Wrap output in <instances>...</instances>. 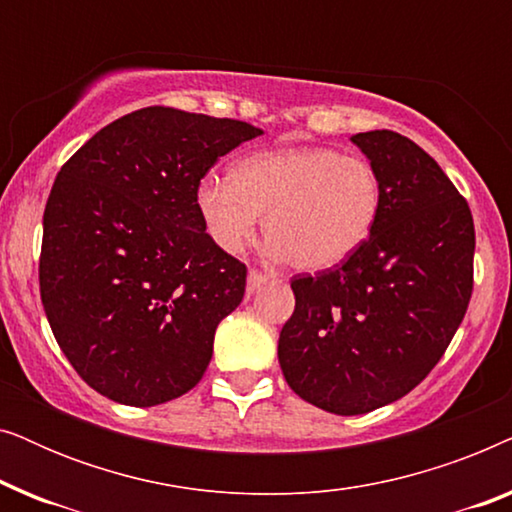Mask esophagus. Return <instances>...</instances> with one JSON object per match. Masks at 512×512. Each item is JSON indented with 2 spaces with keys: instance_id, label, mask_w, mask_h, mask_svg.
<instances>
[{
  "instance_id": "34e87169",
  "label": "esophagus",
  "mask_w": 512,
  "mask_h": 512,
  "mask_svg": "<svg viewBox=\"0 0 512 512\" xmlns=\"http://www.w3.org/2000/svg\"><path fill=\"white\" fill-rule=\"evenodd\" d=\"M268 275H265V272H261V270H249V279H247V291L249 293H256L258 289H261V286L268 282Z\"/></svg>"
}]
</instances>
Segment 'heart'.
Listing matches in <instances>:
<instances>
[{
  "mask_svg": "<svg viewBox=\"0 0 512 512\" xmlns=\"http://www.w3.org/2000/svg\"><path fill=\"white\" fill-rule=\"evenodd\" d=\"M195 202L223 251H240L265 214L272 256L300 270H326L370 240L382 212V181L368 160L296 146L242 158L233 179L207 174Z\"/></svg>",
  "mask_w": 512,
  "mask_h": 512,
  "instance_id": "obj_1",
  "label": "heart"
}]
</instances>
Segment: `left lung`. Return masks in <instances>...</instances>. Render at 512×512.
<instances>
[{
    "mask_svg": "<svg viewBox=\"0 0 512 512\" xmlns=\"http://www.w3.org/2000/svg\"><path fill=\"white\" fill-rule=\"evenodd\" d=\"M352 142L382 181L380 219L347 261L291 279L296 310L277 345L289 387L333 415H363L415 389L473 293V216L436 160L391 130Z\"/></svg>",
    "mask_w": 512,
    "mask_h": 512,
    "instance_id": "left-lung-1",
    "label": "left lung"
}]
</instances>
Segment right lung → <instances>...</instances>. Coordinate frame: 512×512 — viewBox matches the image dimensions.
Segmentation results:
<instances>
[{
	"label": "right lung",
	"mask_w": 512,
	"mask_h": 512,
	"mask_svg": "<svg viewBox=\"0 0 512 512\" xmlns=\"http://www.w3.org/2000/svg\"><path fill=\"white\" fill-rule=\"evenodd\" d=\"M263 130L146 107L62 165L44 209L41 303L62 354L97 394L135 408L184 396L216 326L244 298L247 265L205 233L195 191Z\"/></svg>",
	"instance_id": "add662e5"
}]
</instances>
